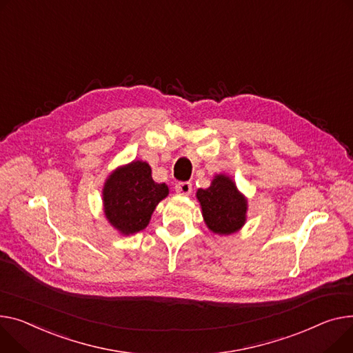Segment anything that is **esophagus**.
I'll return each instance as SVG.
<instances>
[{"label":"esophagus","mask_w":353,"mask_h":353,"mask_svg":"<svg viewBox=\"0 0 353 353\" xmlns=\"http://www.w3.org/2000/svg\"><path fill=\"white\" fill-rule=\"evenodd\" d=\"M174 189H176V193L180 196H189L193 190V187L190 181H179Z\"/></svg>","instance_id":"34e87169"}]
</instances>
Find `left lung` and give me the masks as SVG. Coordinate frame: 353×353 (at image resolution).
Masks as SVG:
<instances>
[{"mask_svg": "<svg viewBox=\"0 0 353 353\" xmlns=\"http://www.w3.org/2000/svg\"><path fill=\"white\" fill-rule=\"evenodd\" d=\"M197 199L207 227L217 234L236 232L245 221L247 201L230 177L216 176L208 189H199Z\"/></svg>", "mask_w": 353, "mask_h": 353, "instance_id": "obj_1", "label": "left lung"}]
</instances>
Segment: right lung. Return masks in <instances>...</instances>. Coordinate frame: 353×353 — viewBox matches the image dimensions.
Masks as SVG:
<instances>
[{"label": "right lung", "instance_id": "1", "mask_svg": "<svg viewBox=\"0 0 353 353\" xmlns=\"http://www.w3.org/2000/svg\"><path fill=\"white\" fill-rule=\"evenodd\" d=\"M168 194V185L152 179L148 163L133 161L108 179L103 189L105 214L114 228L133 234L149 224L153 210Z\"/></svg>", "mask_w": 353, "mask_h": 353}]
</instances>
